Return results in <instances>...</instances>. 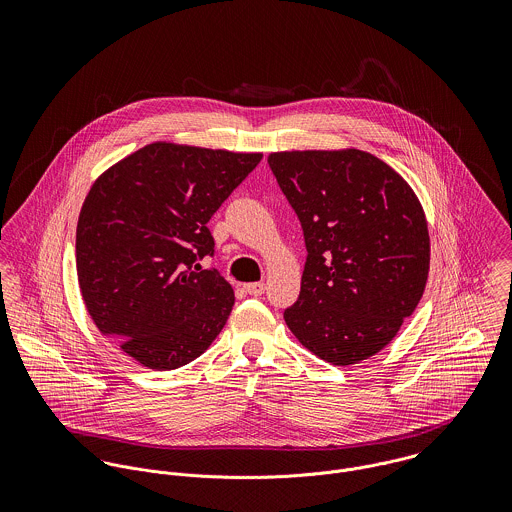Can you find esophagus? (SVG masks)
<instances>
[{
    "instance_id": "1",
    "label": "esophagus",
    "mask_w": 512,
    "mask_h": 512,
    "mask_svg": "<svg viewBox=\"0 0 512 512\" xmlns=\"http://www.w3.org/2000/svg\"><path fill=\"white\" fill-rule=\"evenodd\" d=\"M266 290V284L264 282H252V284H244V292L250 293V295H262Z\"/></svg>"
}]
</instances>
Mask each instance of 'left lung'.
<instances>
[{
    "mask_svg": "<svg viewBox=\"0 0 512 512\" xmlns=\"http://www.w3.org/2000/svg\"><path fill=\"white\" fill-rule=\"evenodd\" d=\"M303 228L301 292L284 319L331 365L382 351L420 303L430 234L412 187L361 149L278 151L268 157Z\"/></svg>",
    "mask_w": 512,
    "mask_h": 512,
    "instance_id": "8db88e82",
    "label": "left lung"
}]
</instances>
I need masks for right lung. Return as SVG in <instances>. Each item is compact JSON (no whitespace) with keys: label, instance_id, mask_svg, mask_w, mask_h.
<instances>
[{"label":"right lung","instance_id":"right-lung-1","mask_svg":"<svg viewBox=\"0 0 512 512\" xmlns=\"http://www.w3.org/2000/svg\"><path fill=\"white\" fill-rule=\"evenodd\" d=\"M262 153L155 142L106 169L76 224V274L100 333L153 370L201 357L234 292L201 270L215 240L207 222Z\"/></svg>","mask_w":512,"mask_h":512}]
</instances>
